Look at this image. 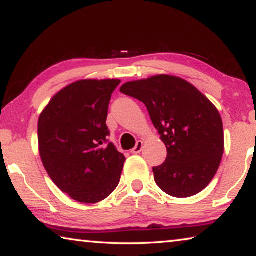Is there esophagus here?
Segmentation results:
<instances>
[{"label": "esophagus", "mask_w": 256, "mask_h": 256, "mask_svg": "<svg viewBox=\"0 0 256 256\" xmlns=\"http://www.w3.org/2000/svg\"><path fill=\"white\" fill-rule=\"evenodd\" d=\"M143 144H144L143 140H137L135 148L132 150V154H140V151H142V149H143Z\"/></svg>", "instance_id": "esophagus-1"}]
</instances>
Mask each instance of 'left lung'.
<instances>
[{"label": "left lung", "mask_w": 256, "mask_h": 256, "mask_svg": "<svg viewBox=\"0 0 256 256\" xmlns=\"http://www.w3.org/2000/svg\"><path fill=\"white\" fill-rule=\"evenodd\" d=\"M120 91L146 106L166 146V160L152 168L158 187L174 198L204 190L224 154L223 121L216 106L194 85L171 75L124 83Z\"/></svg>", "instance_id": "obj_1"}]
</instances>
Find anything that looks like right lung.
Returning <instances> with one entry per match:
<instances>
[{
    "instance_id": "1",
    "label": "right lung",
    "mask_w": 256,
    "mask_h": 256,
    "mask_svg": "<svg viewBox=\"0 0 256 256\" xmlns=\"http://www.w3.org/2000/svg\"><path fill=\"white\" fill-rule=\"evenodd\" d=\"M120 80H80L58 91L40 114L39 154L60 190L80 203H97L120 182L124 156L107 143V112Z\"/></svg>"
}]
</instances>
